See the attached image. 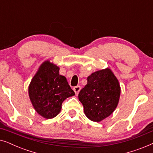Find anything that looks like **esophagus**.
I'll return each instance as SVG.
<instances>
[{"instance_id": "obj_1", "label": "esophagus", "mask_w": 153, "mask_h": 153, "mask_svg": "<svg viewBox=\"0 0 153 153\" xmlns=\"http://www.w3.org/2000/svg\"><path fill=\"white\" fill-rule=\"evenodd\" d=\"M73 90H74V93L75 94H76V95H77L79 93V91H81V86H79V85H77V86H75L74 88H73Z\"/></svg>"}]
</instances>
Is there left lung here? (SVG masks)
Returning a JSON list of instances; mask_svg holds the SVG:
<instances>
[{
	"label": "left lung",
	"instance_id": "8db88e82",
	"mask_svg": "<svg viewBox=\"0 0 153 153\" xmlns=\"http://www.w3.org/2000/svg\"><path fill=\"white\" fill-rule=\"evenodd\" d=\"M87 84L79 93L86 117L94 122H100L113 114L118 106L120 85L110 68L92 73Z\"/></svg>",
	"mask_w": 153,
	"mask_h": 153
}]
</instances>
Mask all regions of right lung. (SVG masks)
Instances as JSON below:
<instances>
[{
    "mask_svg": "<svg viewBox=\"0 0 153 153\" xmlns=\"http://www.w3.org/2000/svg\"><path fill=\"white\" fill-rule=\"evenodd\" d=\"M59 70V67L50 60H45L28 85V95L33 108L47 119L59 114L62 102L75 95L66 77L60 75Z\"/></svg>",
    "mask_w": 153,
    "mask_h": 153,
    "instance_id": "right-lung-1",
    "label": "right lung"
}]
</instances>
